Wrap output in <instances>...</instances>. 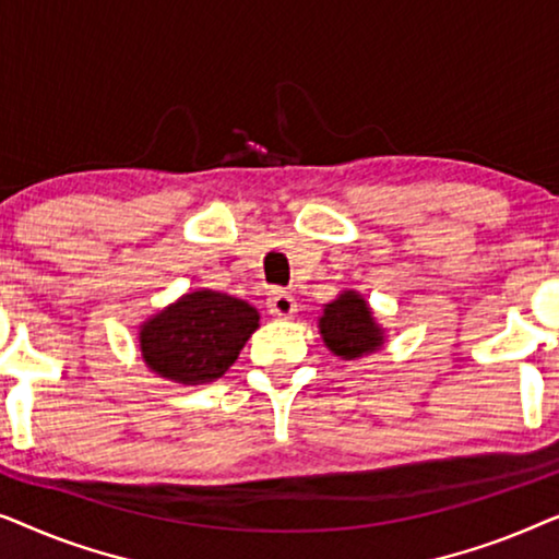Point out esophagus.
I'll use <instances>...</instances> for the list:
<instances>
[{"mask_svg":"<svg viewBox=\"0 0 559 559\" xmlns=\"http://www.w3.org/2000/svg\"><path fill=\"white\" fill-rule=\"evenodd\" d=\"M270 312L274 318H282V320H289L295 318L297 312V302L293 295H285V293H277L270 297Z\"/></svg>","mask_w":559,"mask_h":559,"instance_id":"obj_1","label":"esophagus"}]
</instances>
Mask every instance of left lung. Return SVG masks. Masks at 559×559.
<instances>
[{"label":"left lung","instance_id":"obj_1","mask_svg":"<svg viewBox=\"0 0 559 559\" xmlns=\"http://www.w3.org/2000/svg\"><path fill=\"white\" fill-rule=\"evenodd\" d=\"M318 328L328 350L343 361H356L384 346V328L373 320L369 302L356 289H343L333 302H328Z\"/></svg>","mask_w":559,"mask_h":559}]
</instances>
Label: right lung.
I'll return each instance as SVG.
<instances>
[{
  "label": "right lung",
  "instance_id": "obj_1",
  "mask_svg": "<svg viewBox=\"0 0 559 559\" xmlns=\"http://www.w3.org/2000/svg\"><path fill=\"white\" fill-rule=\"evenodd\" d=\"M259 328L249 302L213 289L182 295L140 325V350L150 371L178 384H209L224 377Z\"/></svg>",
  "mask_w": 559,
  "mask_h": 559
}]
</instances>
